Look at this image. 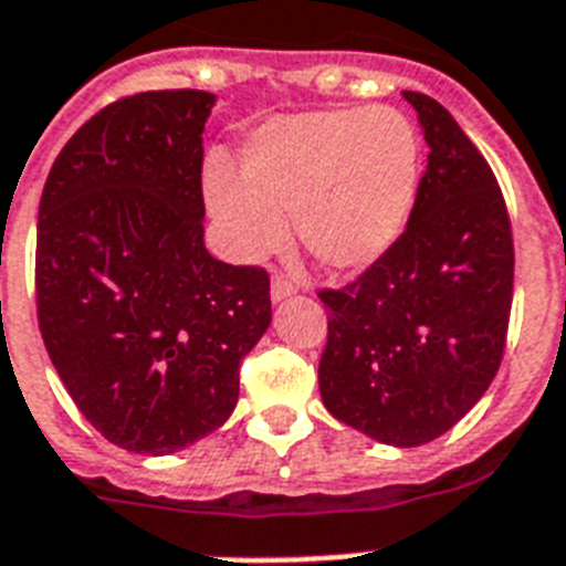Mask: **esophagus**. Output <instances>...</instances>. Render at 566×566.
I'll return each instance as SVG.
<instances>
[{
	"mask_svg": "<svg viewBox=\"0 0 566 566\" xmlns=\"http://www.w3.org/2000/svg\"><path fill=\"white\" fill-rule=\"evenodd\" d=\"M294 292H297V289H294L292 280L283 277V274H274V277H272V301H286V297H292Z\"/></svg>",
	"mask_w": 566,
	"mask_h": 566,
	"instance_id": "obj_1",
	"label": "esophagus"
}]
</instances>
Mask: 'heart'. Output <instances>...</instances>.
I'll return each mask as SVG.
<instances>
[{
  "mask_svg": "<svg viewBox=\"0 0 566 566\" xmlns=\"http://www.w3.org/2000/svg\"><path fill=\"white\" fill-rule=\"evenodd\" d=\"M422 138L390 106L303 112L263 124L240 153V179L208 176V205L242 260L286 237L329 272H361L394 249L417 208Z\"/></svg>",
  "mask_w": 566,
  "mask_h": 566,
  "instance_id": "obj_1",
  "label": "heart"
}]
</instances>
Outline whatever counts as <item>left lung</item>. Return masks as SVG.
<instances>
[{
  "label": "left lung",
  "mask_w": 566,
  "mask_h": 566,
  "mask_svg": "<svg viewBox=\"0 0 566 566\" xmlns=\"http://www.w3.org/2000/svg\"><path fill=\"white\" fill-rule=\"evenodd\" d=\"M428 170L394 249L356 283L324 289L317 385L326 410L376 442L413 448L451 431L489 390L506 347L515 249L492 167L451 112L401 92Z\"/></svg>",
  "instance_id": "8db88e82"
}]
</instances>
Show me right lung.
<instances>
[{
  "label": "right lung",
  "instance_id": "obj_1",
  "mask_svg": "<svg viewBox=\"0 0 566 566\" xmlns=\"http://www.w3.org/2000/svg\"><path fill=\"white\" fill-rule=\"evenodd\" d=\"M217 95L120 97L60 149L36 219V317L109 442L165 457L226 424L272 324L269 274L205 249L202 133Z\"/></svg>",
  "mask_w": 566,
  "mask_h": 566
}]
</instances>
